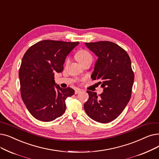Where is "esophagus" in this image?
I'll return each instance as SVG.
<instances>
[{
  "label": "esophagus",
  "mask_w": 159,
  "mask_h": 159,
  "mask_svg": "<svg viewBox=\"0 0 159 159\" xmlns=\"http://www.w3.org/2000/svg\"><path fill=\"white\" fill-rule=\"evenodd\" d=\"M80 92H81V89H79V88H78V89H76V90H75V94H77V93H80Z\"/></svg>",
  "instance_id": "esophagus-1"
}]
</instances>
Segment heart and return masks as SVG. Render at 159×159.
<instances>
[{"label": "heart", "instance_id": "1", "mask_svg": "<svg viewBox=\"0 0 159 159\" xmlns=\"http://www.w3.org/2000/svg\"><path fill=\"white\" fill-rule=\"evenodd\" d=\"M75 57H76V59L77 60V61L79 63H82L84 61L89 60H92V55L90 54V53L84 50H80L78 51L77 54H76Z\"/></svg>", "mask_w": 159, "mask_h": 159}]
</instances>
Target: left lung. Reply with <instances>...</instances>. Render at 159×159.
<instances>
[{"label": "left lung", "instance_id": "obj_1", "mask_svg": "<svg viewBox=\"0 0 159 159\" xmlns=\"http://www.w3.org/2000/svg\"><path fill=\"white\" fill-rule=\"evenodd\" d=\"M85 45L98 57L91 77L101 80L98 84L103 92L98 97L96 92L87 91L84 110L92 120L107 123L118 118L130 101L134 79L131 61L125 50L110 41Z\"/></svg>", "mask_w": 159, "mask_h": 159}]
</instances>
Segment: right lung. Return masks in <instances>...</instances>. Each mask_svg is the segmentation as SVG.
<instances>
[{"label": "right lung", "mask_w": 159, "mask_h": 159, "mask_svg": "<svg viewBox=\"0 0 159 159\" xmlns=\"http://www.w3.org/2000/svg\"><path fill=\"white\" fill-rule=\"evenodd\" d=\"M79 42L43 40L33 45L23 57L19 72L20 95L36 119L51 121L66 111V99L75 93L71 88L55 83L54 74L61 73L67 55Z\"/></svg>", "instance_id": "1"}]
</instances>
